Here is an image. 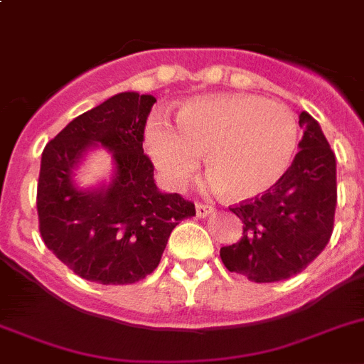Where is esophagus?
Returning a JSON list of instances; mask_svg holds the SVG:
<instances>
[{"label": "esophagus", "instance_id": "obj_1", "mask_svg": "<svg viewBox=\"0 0 364 364\" xmlns=\"http://www.w3.org/2000/svg\"><path fill=\"white\" fill-rule=\"evenodd\" d=\"M214 206L210 205H203V203H198V205H196V215H198V218H208V215L214 214Z\"/></svg>", "mask_w": 364, "mask_h": 364}]
</instances>
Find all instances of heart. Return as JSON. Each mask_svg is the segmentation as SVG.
<instances>
[{
	"instance_id": "1",
	"label": "heart",
	"mask_w": 364,
	"mask_h": 364,
	"mask_svg": "<svg viewBox=\"0 0 364 364\" xmlns=\"http://www.w3.org/2000/svg\"><path fill=\"white\" fill-rule=\"evenodd\" d=\"M150 158L168 185L181 186L198 168L232 201L264 194L290 168L299 123L287 105L255 94H212L179 107L176 129L154 117L145 130Z\"/></svg>"
}]
</instances>
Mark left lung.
I'll return each mask as SVG.
<instances>
[{
	"mask_svg": "<svg viewBox=\"0 0 364 364\" xmlns=\"http://www.w3.org/2000/svg\"><path fill=\"white\" fill-rule=\"evenodd\" d=\"M303 139L287 174L254 201L230 208L243 221V237L219 255L230 272L255 283L288 279L323 252L337 205L336 156L319 123L299 114Z\"/></svg>",
	"mask_w": 364,
	"mask_h": 364,
	"instance_id": "left-lung-1",
	"label": "left lung"
}]
</instances>
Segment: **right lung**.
<instances>
[{"label": "right lung", "instance_id": "1", "mask_svg": "<svg viewBox=\"0 0 364 364\" xmlns=\"http://www.w3.org/2000/svg\"><path fill=\"white\" fill-rule=\"evenodd\" d=\"M156 97L121 92L72 119L41 154L39 232L48 250L74 274L101 284H129L152 274L170 232L196 215L194 203L156 186L143 134ZM105 148L110 182L83 189L75 170L88 151Z\"/></svg>", "mask_w": 364, "mask_h": 364}]
</instances>
